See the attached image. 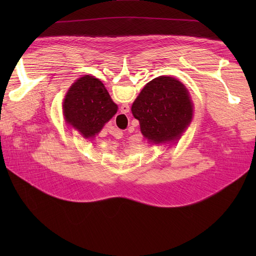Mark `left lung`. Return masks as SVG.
Returning a JSON list of instances; mask_svg holds the SVG:
<instances>
[{
    "label": "left lung",
    "mask_w": 256,
    "mask_h": 256,
    "mask_svg": "<svg viewBox=\"0 0 256 256\" xmlns=\"http://www.w3.org/2000/svg\"><path fill=\"white\" fill-rule=\"evenodd\" d=\"M140 122L141 132L154 144L174 142L193 118V104L184 85L172 76H161L147 83L131 106Z\"/></svg>",
    "instance_id": "8db88e82"
}]
</instances>
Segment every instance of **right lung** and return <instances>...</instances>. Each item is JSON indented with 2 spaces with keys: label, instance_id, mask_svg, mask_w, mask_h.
I'll return each instance as SVG.
<instances>
[{
  "label": "right lung",
  "instance_id": "right-lung-1",
  "mask_svg": "<svg viewBox=\"0 0 256 256\" xmlns=\"http://www.w3.org/2000/svg\"><path fill=\"white\" fill-rule=\"evenodd\" d=\"M118 109L102 82L88 74L69 88L63 102L65 120L88 140L100 132Z\"/></svg>",
  "mask_w": 256,
  "mask_h": 256
}]
</instances>
